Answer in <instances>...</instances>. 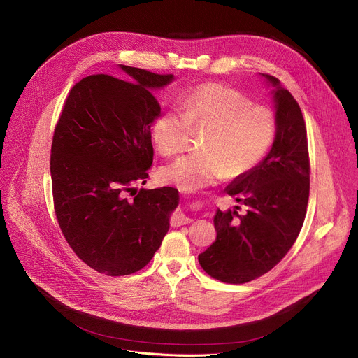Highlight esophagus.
Here are the masks:
<instances>
[{
  "label": "esophagus",
  "mask_w": 358,
  "mask_h": 358,
  "mask_svg": "<svg viewBox=\"0 0 358 358\" xmlns=\"http://www.w3.org/2000/svg\"><path fill=\"white\" fill-rule=\"evenodd\" d=\"M192 221V218L187 217L182 211H177L173 218H171V224L173 225H184V224H189Z\"/></svg>",
  "instance_id": "esophagus-1"
}]
</instances>
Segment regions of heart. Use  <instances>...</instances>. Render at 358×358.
<instances>
[{
	"mask_svg": "<svg viewBox=\"0 0 358 358\" xmlns=\"http://www.w3.org/2000/svg\"><path fill=\"white\" fill-rule=\"evenodd\" d=\"M192 129H206L200 151L185 154L159 170V180L194 192L225 176L238 178L251 171L270 150L274 114L238 91L215 83L199 85L180 96L178 110L161 113L152 122V140L161 154L182 151Z\"/></svg>",
	"mask_w": 358,
	"mask_h": 358,
	"instance_id": "heart-1",
	"label": "heart"
}]
</instances>
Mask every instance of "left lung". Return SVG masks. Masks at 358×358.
I'll use <instances>...</instances> for the list:
<instances>
[{"label":"left lung","instance_id":"8db88e82","mask_svg":"<svg viewBox=\"0 0 358 358\" xmlns=\"http://www.w3.org/2000/svg\"><path fill=\"white\" fill-rule=\"evenodd\" d=\"M275 110V136L267 155L224 188L238 206L217 210L215 241L199 255L203 270L229 284H243L268 273L297 240L308 192L310 161L301 110L288 90L268 74Z\"/></svg>","mask_w":358,"mask_h":358}]
</instances>
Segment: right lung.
<instances>
[{"label": "right lung", "instance_id": "add662e5", "mask_svg": "<svg viewBox=\"0 0 358 358\" xmlns=\"http://www.w3.org/2000/svg\"><path fill=\"white\" fill-rule=\"evenodd\" d=\"M115 78L96 74L70 91L51 145V181L59 229L95 271L118 277L145 267L170 229L180 203L171 187L141 188L154 150L151 127L161 114L154 91L174 81L118 66Z\"/></svg>", "mask_w": 358, "mask_h": 358}]
</instances>
